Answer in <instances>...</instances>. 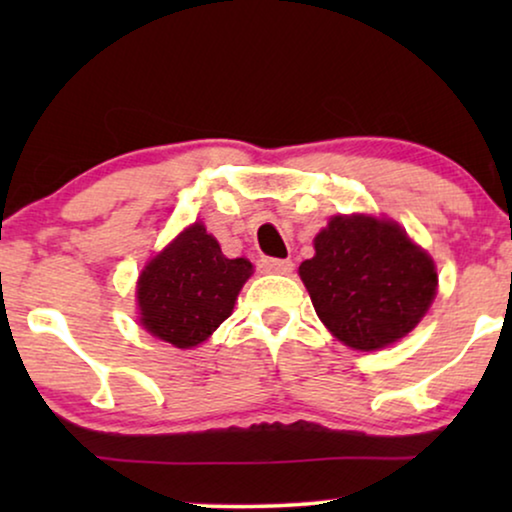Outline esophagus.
<instances>
[{
    "mask_svg": "<svg viewBox=\"0 0 512 512\" xmlns=\"http://www.w3.org/2000/svg\"><path fill=\"white\" fill-rule=\"evenodd\" d=\"M258 268L263 272H275V275H289L293 270V263L289 258H261V261H258Z\"/></svg>",
    "mask_w": 512,
    "mask_h": 512,
    "instance_id": "obj_1",
    "label": "esophagus"
}]
</instances>
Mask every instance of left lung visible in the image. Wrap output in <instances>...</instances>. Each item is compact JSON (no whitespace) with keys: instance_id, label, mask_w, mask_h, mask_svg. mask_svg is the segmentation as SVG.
I'll return each mask as SVG.
<instances>
[{"instance_id":"obj_1","label":"left lung","mask_w":512,"mask_h":512,"mask_svg":"<svg viewBox=\"0 0 512 512\" xmlns=\"http://www.w3.org/2000/svg\"><path fill=\"white\" fill-rule=\"evenodd\" d=\"M298 272L324 326L361 352L405 338L438 286L431 256L396 221L366 214L333 216Z\"/></svg>"}]
</instances>
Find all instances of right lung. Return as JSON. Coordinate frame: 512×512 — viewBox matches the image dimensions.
<instances>
[{
    "mask_svg": "<svg viewBox=\"0 0 512 512\" xmlns=\"http://www.w3.org/2000/svg\"><path fill=\"white\" fill-rule=\"evenodd\" d=\"M251 272L247 258H226L207 228L193 223L139 275V324L179 349L200 345L230 317Z\"/></svg>",
    "mask_w": 512,
    "mask_h": 512,
    "instance_id": "obj_1",
    "label": "right lung"
}]
</instances>
